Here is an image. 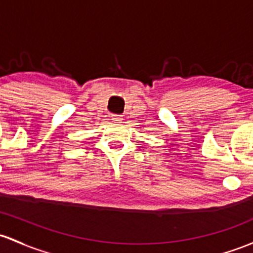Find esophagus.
Instances as JSON below:
<instances>
[{"label":"esophagus","instance_id":"1","mask_svg":"<svg viewBox=\"0 0 253 253\" xmlns=\"http://www.w3.org/2000/svg\"><path fill=\"white\" fill-rule=\"evenodd\" d=\"M112 120L114 122H121L122 121V116L121 115H116V114H113Z\"/></svg>","mask_w":253,"mask_h":253}]
</instances>
